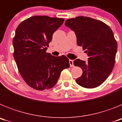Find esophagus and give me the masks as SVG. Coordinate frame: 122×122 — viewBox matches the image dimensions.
<instances>
[{"label": "esophagus", "instance_id": "esophagus-1", "mask_svg": "<svg viewBox=\"0 0 122 122\" xmlns=\"http://www.w3.org/2000/svg\"><path fill=\"white\" fill-rule=\"evenodd\" d=\"M69 63H70V65L71 67L74 66V65H73V60H69Z\"/></svg>", "mask_w": 122, "mask_h": 122}]
</instances>
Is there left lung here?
Segmentation results:
<instances>
[{"label":"left lung","mask_w":122,"mask_h":122,"mask_svg":"<svg viewBox=\"0 0 122 122\" xmlns=\"http://www.w3.org/2000/svg\"><path fill=\"white\" fill-rule=\"evenodd\" d=\"M65 26L74 31L78 46L87 54L88 61L76 59L74 66L82 70L76 79L79 86L92 89L103 84L111 73L115 64L117 43L111 29L101 21L89 17L78 16L68 19Z\"/></svg>","instance_id":"left-lung-1"}]
</instances>
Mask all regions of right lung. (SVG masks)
I'll return each instance as SVG.
<instances>
[{"label": "right lung", "mask_w": 122, "mask_h": 122, "mask_svg": "<svg viewBox=\"0 0 122 122\" xmlns=\"http://www.w3.org/2000/svg\"><path fill=\"white\" fill-rule=\"evenodd\" d=\"M63 22V18L35 16L21 22L16 30L14 59L24 80L35 90L53 87L62 71L70 67L66 56L46 52L53 33Z\"/></svg>", "instance_id": "right-lung-1"}]
</instances>
